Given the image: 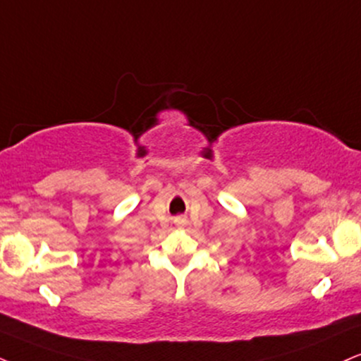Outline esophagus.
I'll list each match as a JSON object with an SVG mask.
<instances>
[{
  "label": "esophagus",
  "mask_w": 361,
  "mask_h": 361,
  "mask_svg": "<svg viewBox=\"0 0 361 361\" xmlns=\"http://www.w3.org/2000/svg\"><path fill=\"white\" fill-rule=\"evenodd\" d=\"M173 222H176V226H179V228H184V226L188 224V219H184V217H177Z\"/></svg>",
  "instance_id": "esophagus-1"
}]
</instances>
